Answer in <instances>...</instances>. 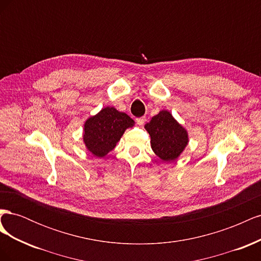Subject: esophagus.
I'll return each instance as SVG.
<instances>
[{
    "label": "esophagus",
    "mask_w": 261,
    "mask_h": 261,
    "mask_svg": "<svg viewBox=\"0 0 261 261\" xmlns=\"http://www.w3.org/2000/svg\"><path fill=\"white\" fill-rule=\"evenodd\" d=\"M136 122H137V124H138L139 126L144 125V124H145V122H146V117H145V116H143V117H138V118H136Z\"/></svg>",
    "instance_id": "obj_1"
}]
</instances>
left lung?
<instances>
[{"instance_id": "left-lung-1", "label": "left lung", "mask_w": 261, "mask_h": 261, "mask_svg": "<svg viewBox=\"0 0 261 261\" xmlns=\"http://www.w3.org/2000/svg\"><path fill=\"white\" fill-rule=\"evenodd\" d=\"M151 138L153 152L163 161H173L188 143L187 133L170 112L161 111L145 125Z\"/></svg>"}]
</instances>
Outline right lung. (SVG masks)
Returning a JSON list of instances; mask_svg holds the SVG:
<instances>
[{"instance_id":"add662e5","label":"right lung","mask_w":261,"mask_h":261,"mask_svg":"<svg viewBox=\"0 0 261 261\" xmlns=\"http://www.w3.org/2000/svg\"><path fill=\"white\" fill-rule=\"evenodd\" d=\"M134 121L114 108H105L85 123L84 141L96 156H105L114 149L125 129L132 127Z\"/></svg>"}]
</instances>
